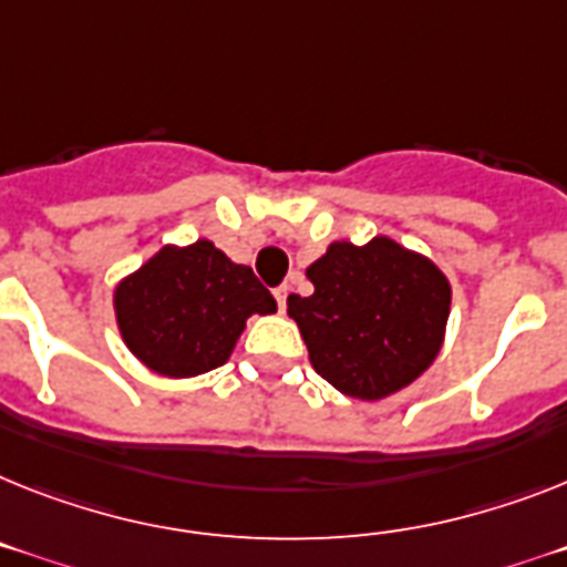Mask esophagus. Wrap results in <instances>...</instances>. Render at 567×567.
<instances>
[{"mask_svg":"<svg viewBox=\"0 0 567 567\" xmlns=\"http://www.w3.org/2000/svg\"><path fill=\"white\" fill-rule=\"evenodd\" d=\"M288 293H291V285H279V288L274 291L279 311H285V306H288Z\"/></svg>","mask_w":567,"mask_h":567,"instance_id":"obj_1","label":"esophagus"}]
</instances>
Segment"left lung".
Here are the masks:
<instances>
[{"mask_svg":"<svg viewBox=\"0 0 567 567\" xmlns=\"http://www.w3.org/2000/svg\"><path fill=\"white\" fill-rule=\"evenodd\" d=\"M306 274L313 293H291L288 313L331 386L380 401L430 369L453 299L435 261L378 236L363 247L328 245Z\"/></svg>","mask_w":567,"mask_h":567,"instance_id":"left-lung-1","label":"left lung"}]
</instances>
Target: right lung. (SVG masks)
Masks as SVG:
<instances>
[{"label":"right lung","instance_id":"add662e5","mask_svg":"<svg viewBox=\"0 0 567 567\" xmlns=\"http://www.w3.org/2000/svg\"><path fill=\"white\" fill-rule=\"evenodd\" d=\"M276 299L247 265L213 241L161 247L114 288L126 349L164 378H195L227 363L247 317L274 313Z\"/></svg>","mask_w":567,"mask_h":567}]
</instances>
